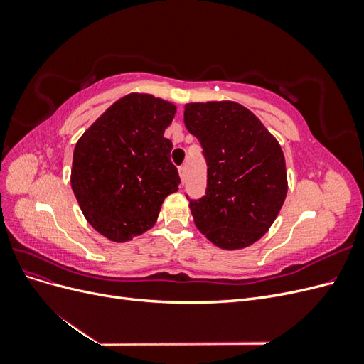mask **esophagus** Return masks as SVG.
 Segmentation results:
<instances>
[{"mask_svg":"<svg viewBox=\"0 0 364 364\" xmlns=\"http://www.w3.org/2000/svg\"><path fill=\"white\" fill-rule=\"evenodd\" d=\"M185 167H179V176H181V179H182V182L185 181Z\"/></svg>","mask_w":364,"mask_h":364,"instance_id":"1","label":"esophagus"}]
</instances>
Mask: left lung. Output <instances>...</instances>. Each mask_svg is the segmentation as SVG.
<instances>
[{
    "instance_id": "8db88e82",
    "label": "left lung",
    "mask_w": 364,
    "mask_h": 364,
    "mask_svg": "<svg viewBox=\"0 0 364 364\" xmlns=\"http://www.w3.org/2000/svg\"><path fill=\"white\" fill-rule=\"evenodd\" d=\"M183 121L208 165L206 193L190 200L197 229L222 249L253 245L270 229L287 196L279 142L235 102L188 103Z\"/></svg>"
}]
</instances>
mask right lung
Returning a JSON list of instances; mask_svg holds the SVG:
<instances>
[{
	"mask_svg": "<svg viewBox=\"0 0 364 364\" xmlns=\"http://www.w3.org/2000/svg\"><path fill=\"white\" fill-rule=\"evenodd\" d=\"M176 106L150 94L117 100L77 141L71 188L98 234L124 243L156 223L165 197L179 190L164 138Z\"/></svg>",
	"mask_w": 364,
	"mask_h": 364,
	"instance_id": "1",
	"label": "right lung"
}]
</instances>
